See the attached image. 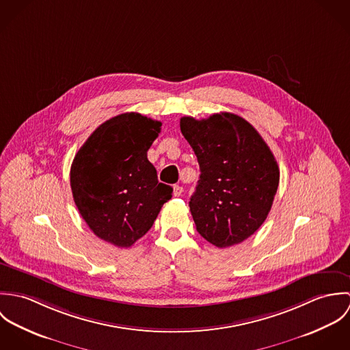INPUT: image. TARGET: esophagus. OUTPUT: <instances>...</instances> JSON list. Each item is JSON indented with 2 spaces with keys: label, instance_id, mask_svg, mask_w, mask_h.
I'll return each instance as SVG.
<instances>
[{
  "label": "esophagus",
  "instance_id": "obj_1",
  "mask_svg": "<svg viewBox=\"0 0 350 350\" xmlns=\"http://www.w3.org/2000/svg\"><path fill=\"white\" fill-rule=\"evenodd\" d=\"M182 193H183V187L182 186H179V185L174 186V197H180Z\"/></svg>",
  "mask_w": 350,
  "mask_h": 350
}]
</instances>
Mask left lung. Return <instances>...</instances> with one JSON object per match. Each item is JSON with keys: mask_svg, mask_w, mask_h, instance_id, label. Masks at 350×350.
Instances as JSON below:
<instances>
[{"mask_svg": "<svg viewBox=\"0 0 350 350\" xmlns=\"http://www.w3.org/2000/svg\"><path fill=\"white\" fill-rule=\"evenodd\" d=\"M200 164L190 211L200 236L218 248L243 243L265 221L279 186V167L258 132L243 117L215 113L180 118Z\"/></svg>", "mask_w": 350, "mask_h": 350, "instance_id": "left-lung-1", "label": "left lung"}]
</instances>
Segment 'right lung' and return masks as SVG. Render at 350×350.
I'll list each match as a JSON object with an SVG mask.
<instances>
[{
  "mask_svg": "<svg viewBox=\"0 0 350 350\" xmlns=\"http://www.w3.org/2000/svg\"><path fill=\"white\" fill-rule=\"evenodd\" d=\"M160 121L140 113L116 116L90 135L70 171L74 202L93 233L118 248H129L154 222L172 187L159 183L147 152Z\"/></svg>",
  "mask_w": 350,
  "mask_h": 350,
  "instance_id": "obj_1",
  "label": "right lung"
}]
</instances>
